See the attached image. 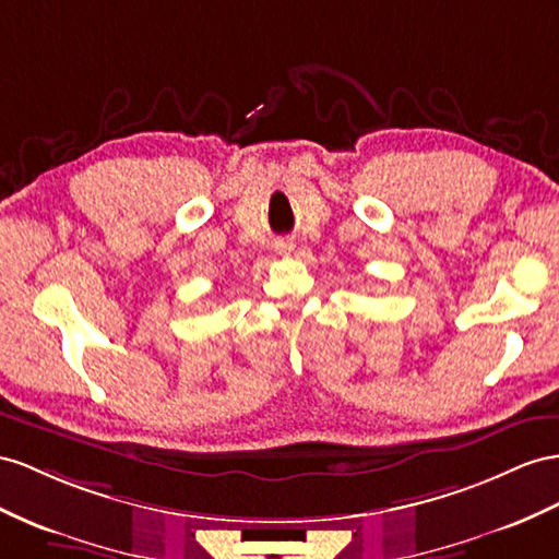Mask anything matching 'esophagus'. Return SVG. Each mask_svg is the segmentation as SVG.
<instances>
[{
  "instance_id": "34e87169",
  "label": "esophagus",
  "mask_w": 559,
  "mask_h": 559,
  "mask_svg": "<svg viewBox=\"0 0 559 559\" xmlns=\"http://www.w3.org/2000/svg\"><path fill=\"white\" fill-rule=\"evenodd\" d=\"M274 248L278 254H290L295 250V242L293 240H276Z\"/></svg>"
}]
</instances>
